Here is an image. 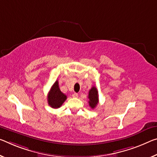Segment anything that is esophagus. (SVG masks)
<instances>
[{
	"instance_id": "esophagus-1",
	"label": "esophagus",
	"mask_w": 157,
	"mask_h": 157,
	"mask_svg": "<svg viewBox=\"0 0 157 157\" xmlns=\"http://www.w3.org/2000/svg\"><path fill=\"white\" fill-rule=\"evenodd\" d=\"M73 98H78V94H77V93L73 94Z\"/></svg>"
}]
</instances>
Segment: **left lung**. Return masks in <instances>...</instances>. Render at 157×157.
I'll return each instance as SVG.
<instances>
[{
  "label": "left lung",
  "instance_id": "8db88e82",
  "mask_svg": "<svg viewBox=\"0 0 157 157\" xmlns=\"http://www.w3.org/2000/svg\"><path fill=\"white\" fill-rule=\"evenodd\" d=\"M88 98L89 101V105L92 109H94L96 107L97 104L98 103V94L97 89L95 86H93L89 91V96Z\"/></svg>",
  "mask_w": 157,
  "mask_h": 157
}]
</instances>
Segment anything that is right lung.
Listing matches in <instances>:
<instances>
[{
    "label": "right lung",
    "instance_id": "obj_1",
    "mask_svg": "<svg viewBox=\"0 0 157 157\" xmlns=\"http://www.w3.org/2000/svg\"><path fill=\"white\" fill-rule=\"evenodd\" d=\"M66 99L67 96L61 91L59 86V82L56 80L52 85L47 96V101H48L49 105L54 109L59 108Z\"/></svg>",
    "mask_w": 157,
    "mask_h": 157
}]
</instances>
